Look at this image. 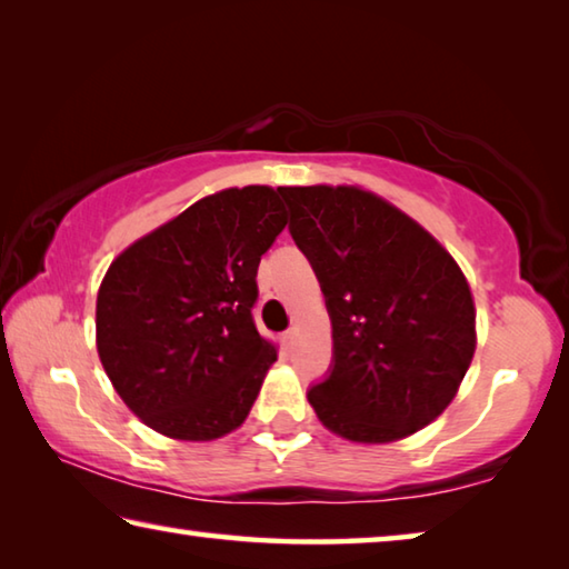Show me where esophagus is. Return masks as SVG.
Listing matches in <instances>:
<instances>
[{"instance_id":"1","label":"esophagus","mask_w":569,"mask_h":569,"mask_svg":"<svg viewBox=\"0 0 569 569\" xmlns=\"http://www.w3.org/2000/svg\"><path fill=\"white\" fill-rule=\"evenodd\" d=\"M281 341H283L286 349H293V343H296V329H288V331L281 336Z\"/></svg>"}]
</instances>
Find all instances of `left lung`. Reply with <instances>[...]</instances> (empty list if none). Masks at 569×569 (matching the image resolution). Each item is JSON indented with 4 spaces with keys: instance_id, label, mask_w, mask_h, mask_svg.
<instances>
[{
    "instance_id": "left-lung-1",
    "label": "left lung",
    "mask_w": 569,
    "mask_h": 569,
    "mask_svg": "<svg viewBox=\"0 0 569 569\" xmlns=\"http://www.w3.org/2000/svg\"><path fill=\"white\" fill-rule=\"evenodd\" d=\"M331 316L333 369L308 391L326 429L389 445L435 421L477 349V308L449 250L359 186L281 188Z\"/></svg>"
}]
</instances>
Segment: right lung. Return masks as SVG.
<instances>
[{
  "instance_id": "obj_1",
  "label": "right lung",
  "mask_w": 569,
  "mask_h": 569,
  "mask_svg": "<svg viewBox=\"0 0 569 569\" xmlns=\"http://www.w3.org/2000/svg\"><path fill=\"white\" fill-rule=\"evenodd\" d=\"M286 223L281 188H226L110 263L94 343L114 391L146 427L213 441L246 421L278 359L250 313L258 263Z\"/></svg>"
}]
</instances>
